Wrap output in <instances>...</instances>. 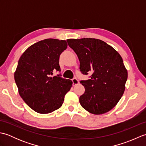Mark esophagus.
<instances>
[{"label":"esophagus","mask_w":146,"mask_h":146,"mask_svg":"<svg viewBox=\"0 0 146 146\" xmlns=\"http://www.w3.org/2000/svg\"><path fill=\"white\" fill-rule=\"evenodd\" d=\"M72 82H73V84L74 86L77 85L79 83V81L76 78H73L72 80Z\"/></svg>","instance_id":"34e87169"}]
</instances>
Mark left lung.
<instances>
[{
	"mask_svg": "<svg viewBox=\"0 0 146 146\" xmlns=\"http://www.w3.org/2000/svg\"><path fill=\"white\" fill-rule=\"evenodd\" d=\"M67 42L78 56L82 73L92 74L90 79L80 82L85 89L79 99L82 107L95 115L108 112L117 104L125 89L128 73L122 57L98 39H70Z\"/></svg>",
	"mask_w": 146,
	"mask_h": 146,
	"instance_id": "obj_1",
	"label": "left lung"
}]
</instances>
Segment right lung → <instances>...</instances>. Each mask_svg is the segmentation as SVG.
Wrapping results in <instances>:
<instances>
[{
	"instance_id": "right-lung-1",
	"label": "right lung",
	"mask_w": 146,
	"mask_h": 146,
	"mask_svg": "<svg viewBox=\"0 0 146 146\" xmlns=\"http://www.w3.org/2000/svg\"><path fill=\"white\" fill-rule=\"evenodd\" d=\"M65 40L46 39L31 45L21 55L14 80L21 98L36 112L46 114L60 108L73 82L60 75V55L67 48Z\"/></svg>"
}]
</instances>
